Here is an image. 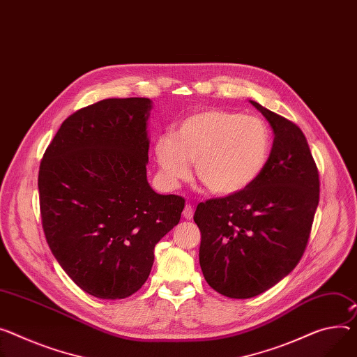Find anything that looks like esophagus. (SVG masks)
<instances>
[{"instance_id":"34e87169","label":"esophagus","mask_w":357,"mask_h":357,"mask_svg":"<svg viewBox=\"0 0 357 357\" xmlns=\"http://www.w3.org/2000/svg\"><path fill=\"white\" fill-rule=\"evenodd\" d=\"M193 214H195L193 206H191V204H185V207H184V210H183L184 218H187V220H191V218H193Z\"/></svg>"}]
</instances>
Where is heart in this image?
Returning a JSON list of instances; mask_svg holds the SVG:
<instances>
[{
  "label": "heart",
  "mask_w": 357,
  "mask_h": 357,
  "mask_svg": "<svg viewBox=\"0 0 357 357\" xmlns=\"http://www.w3.org/2000/svg\"><path fill=\"white\" fill-rule=\"evenodd\" d=\"M270 151L271 132L261 119L223 108L187 116L174 135H160L153 147L167 187L187 180L195 161L197 180L215 196H233L250 187L264 172Z\"/></svg>",
  "instance_id": "1"
}]
</instances>
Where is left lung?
<instances>
[{"instance_id": "8db88e82", "label": "left lung", "mask_w": 357, "mask_h": 357, "mask_svg": "<svg viewBox=\"0 0 357 357\" xmlns=\"http://www.w3.org/2000/svg\"><path fill=\"white\" fill-rule=\"evenodd\" d=\"M250 102L270 123L274 140L261 176L237 195L200 203V267L210 287L250 298L297 266L319 204V172L306 137L294 123Z\"/></svg>"}]
</instances>
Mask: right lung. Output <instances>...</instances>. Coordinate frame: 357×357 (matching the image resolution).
Segmentation results:
<instances>
[{"mask_svg":"<svg viewBox=\"0 0 357 357\" xmlns=\"http://www.w3.org/2000/svg\"><path fill=\"white\" fill-rule=\"evenodd\" d=\"M150 98H107L64 120L40 164L50 249L86 293L124 298L147 280L155 244L178 225L184 199L147 181Z\"/></svg>","mask_w":357,"mask_h":357,"instance_id":"obj_1","label":"right lung"}]
</instances>
